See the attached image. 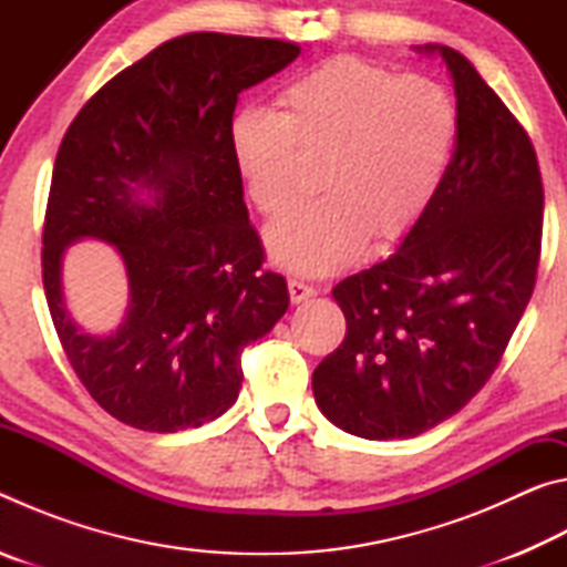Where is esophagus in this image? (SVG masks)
Returning <instances> with one entry per match:
<instances>
[{
    "label": "esophagus",
    "instance_id": "esophagus-1",
    "mask_svg": "<svg viewBox=\"0 0 567 567\" xmlns=\"http://www.w3.org/2000/svg\"><path fill=\"white\" fill-rule=\"evenodd\" d=\"M287 290H290V300H292L295 305L310 300V297L318 295V290H315L312 285H307V282H302V280H290V282H287Z\"/></svg>",
    "mask_w": 567,
    "mask_h": 567
}]
</instances>
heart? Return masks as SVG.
<instances>
[{"mask_svg":"<svg viewBox=\"0 0 567 567\" xmlns=\"http://www.w3.org/2000/svg\"><path fill=\"white\" fill-rule=\"evenodd\" d=\"M457 130L455 102L427 76L360 56H332L277 92V112L245 104L227 122V147L247 197L265 215L297 192V150L324 155L320 197L267 227L285 270L332 272L362 255L375 235H408L447 175Z\"/></svg>","mask_w":567,"mask_h":567,"instance_id":"b5f03b06","label":"heart"}]
</instances>
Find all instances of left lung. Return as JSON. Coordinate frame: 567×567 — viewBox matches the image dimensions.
Returning <instances> with one entry per match:
<instances>
[{
  "instance_id": "obj_1",
  "label": "left lung",
  "mask_w": 567,
  "mask_h": 567,
  "mask_svg": "<svg viewBox=\"0 0 567 567\" xmlns=\"http://www.w3.org/2000/svg\"><path fill=\"white\" fill-rule=\"evenodd\" d=\"M455 152L433 205L385 260L334 285L348 332L312 372L332 425L364 440L415 437L491 380L530 302L543 237L535 150L453 47Z\"/></svg>"
}]
</instances>
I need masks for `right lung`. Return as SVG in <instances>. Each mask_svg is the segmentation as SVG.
Instances as JSON below:
<instances>
[{"label": "right lung", "instance_id": "add662e5", "mask_svg": "<svg viewBox=\"0 0 567 567\" xmlns=\"http://www.w3.org/2000/svg\"><path fill=\"white\" fill-rule=\"evenodd\" d=\"M300 47L219 32L175 37L104 84L56 152L42 235V280L76 378L124 425L199 427L235 405L239 354L282 318V275L262 272L227 147L243 90ZM80 238L115 247L131 302L117 331L69 315L61 257Z\"/></svg>", "mask_w": 567, "mask_h": 567}]
</instances>
